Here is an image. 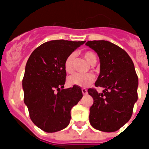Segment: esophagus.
<instances>
[{
  "label": "esophagus",
  "mask_w": 149,
  "mask_h": 149,
  "mask_svg": "<svg viewBox=\"0 0 149 149\" xmlns=\"http://www.w3.org/2000/svg\"><path fill=\"white\" fill-rule=\"evenodd\" d=\"M81 91L84 95H87V94H88V91H87V89H85V88H82Z\"/></svg>",
  "instance_id": "34e87169"
}]
</instances>
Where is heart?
Masks as SVG:
<instances>
[{
  "mask_svg": "<svg viewBox=\"0 0 149 149\" xmlns=\"http://www.w3.org/2000/svg\"><path fill=\"white\" fill-rule=\"evenodd\" d=\"M83 57L91 65H94L97 61V56L95 53L91 51H86L83 52ZM75 59V55L70 54L64 62V68L67 73H72L74 69V63ZM94 81V76L91 74L76 73L70 76L68 79V83L71 86H78L81 88H86L91 85Z\"/></svg>",
  "mask_w": 149,
  "mask_h": 149,
  "instance_id": "heart-1",
  "label": "heart"
}]
</instances>
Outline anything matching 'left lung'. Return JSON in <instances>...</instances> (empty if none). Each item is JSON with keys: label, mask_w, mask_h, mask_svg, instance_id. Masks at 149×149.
<instances>
[{"label": "left lung", "mask_w": 149, "mask_h": 149, "mask_svg": "<svg viewBox=\"0 0 149 149\" xmlns=\"http://www.w3.org/2000/svg\"><path fill=\"white\" fill-rule=\"evenodd\" d=\"M86 45L98 54L100 74L95 83L103 88L98 93L88 90L94 100L90 108V123L103 132H115L130 120L134 104L138 100V76L132 60L118 45L105 40L88 41Z\"/></svg>", "instance_id": "1"}]
</instances>
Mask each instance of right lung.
Instances as JSON below:
<instances>
[{
  "label": "right lung",
  "instance_id": "obj_1",
  "mask_svg": "<svg viewBox=\"0 0 149 149\" xmlns=\"http://www.w3.org/2000/svg\"><path fill=\"white\" fill-rule=\"evenodd\" d=\"M84 41L58 39L46 42L30 55L23 78L24 103L36 126L46 132L63 130L71 120V110L83 97L78 86L63 89L64 62Z\"/></svg>",
  "mask_w": 149,
  "mask_h": 149
}]
</instances>
